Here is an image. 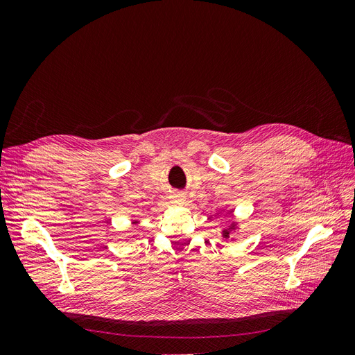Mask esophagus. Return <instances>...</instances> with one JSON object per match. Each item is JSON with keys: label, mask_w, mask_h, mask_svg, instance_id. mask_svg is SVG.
I'll use <instances>...</instances> for the list:
<instances>
[{"label": "esophagus", "mask_w": 355, "mask_h": 355, "mask_svg": "<svg viewBox=\"0 0 355 355\" xmlns=\"http://www.w3.org/2000/svg\"><path fill=\"white\" fill-rule=\"evenodd\" d=\"M175 200H176V201H182V200H184V196L176 194V196H175Z\"/></svg>", "instance_id": "1"}]
</instances>
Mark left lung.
Listing matches in <instances>:
<instances>
[{
    "mask_svg": "<svg viewBox=\"0 0 355 355\" xmlns=\"http://www.w3.org/2000/svg\"><path fill=\"white\" fill-rule=\"evenodd\" d=\"M232 230H234V225H231V227H230L228 230H223V231H222V234H223V237H225V239H227V237H230V234H231V231H232Z\"/></svg>",
    "mask_w": 355,
    "mask_h": 355,
    "instance_id": "obj_1",
    "label": "left lung"
}]
</instances>
